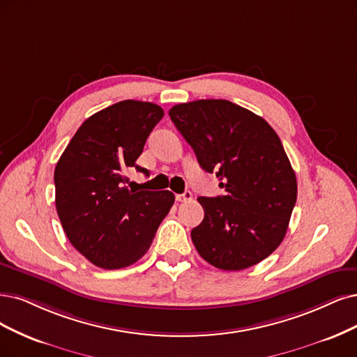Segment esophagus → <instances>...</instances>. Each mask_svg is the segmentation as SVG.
I'll return each instance as SVG.
<instances>
[{
    "mask_svg": "<svg viewBox=\"0 0 357 357\" xmlns=\"http://www.w3.org/2000/svg\"><path fill=\"white\" fill-rule=\"evenodd\" d=\"M176 202L179 203H187V202H191L192 200V194L190 191H185L183 194H176Z\"/></svg>",
    "mask_w": 357,
    "mask_h": 357,
    "instance_id": "34e87169",
    "label": "esophagus"
}]
</instances>
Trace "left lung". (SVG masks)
<instances>
[{"mask_svg":"<svg viewBox=\"0 0 357 357\" xmlns=\"http://www.w3.org/2000/svg\"><path fill=\"white\" fill-rule=\"evenodd\" d=\"M200 166L225 195L200 197L204 219L191 231L199 255L222 271H243L282 243L297 179L265 119L228 100H197L169 110Z\"/></svg>","mask_w":357,"mask_h":357,"instance_id":"left-lung-1","label":"left lung"}]
</instances>
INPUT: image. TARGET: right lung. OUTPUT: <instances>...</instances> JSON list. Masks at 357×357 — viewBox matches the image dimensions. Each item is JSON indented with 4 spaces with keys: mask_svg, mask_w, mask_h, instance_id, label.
Listing matches in <instances>:
<instances>
[{
    "mask_svg": "<svg viewBox=\"0 0 357 357\" xmlns=\"http://www.w3.org/2000/svg\"><path fill=\"white\" fill-rule=\"evenodd\" d=\"M160 105L125 100L88 117L54 170L56 207L72 245L92 265L122 269L139 260L175 202L170 191L128 188ZM130 187V185H129Z\"/></svg>",
    "mask_w": 357,
    "mask_h": 357,
    "instance_id": "1",
    "label": "right lung"
}]
</instances>
